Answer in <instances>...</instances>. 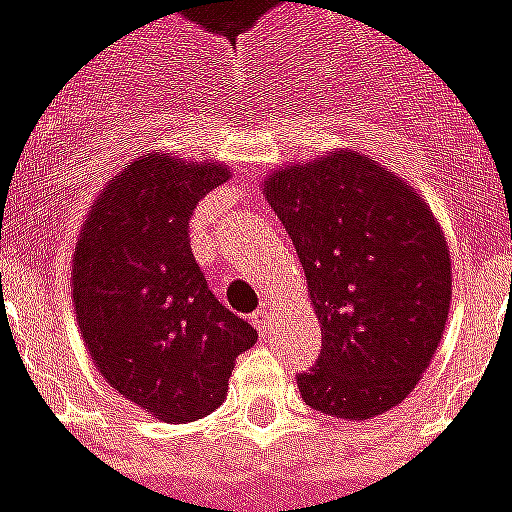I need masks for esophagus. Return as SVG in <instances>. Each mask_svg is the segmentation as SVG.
Wrapping results in <instances>:
<instances>
[{"label":"esophagus","mask_w":512,"mask_h":512,"mask_svg":"<svg viewBox=\"0 0 512 512\" xmlns=\"http://www.w3.org/2000/svg\"><path fill=\"white\" fill-rule=\"evenodd\" d=\"M250 324L259 329V332H267V327H270V312H267V307H259V310L250 315Z\"/></svg>","instance_id":"esophagus-1"}]
</instances>
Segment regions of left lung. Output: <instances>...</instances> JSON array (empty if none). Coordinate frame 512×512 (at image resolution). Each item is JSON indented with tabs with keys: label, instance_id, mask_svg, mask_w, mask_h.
<instances>
[{
	"label": "left lung",
	"instance_id": "obj_1",
	"mask_svg": "<svg viewBox=\"0 0 512 512\" xmlns=\"http://www.w3.org/2000/svg\"><path fill=\"white\" fill-rule=\"evenodd\" d=\"M264 197L296 245L321 324V355L296 375L304 403L349 423L403 403L451 307V259L431 208L352 149L273 171Z\"/></svg>",
	"mask_w": 512,
	"mask_h": 512
}]
</instances>
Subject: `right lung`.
Segmentation results:
<instances>
[{
	"label": "right lung",
	"mask_w": 512,
	"mask_h": 512,
	"mask_svg": "<svg viewBox=\"0 0 512 512\" xmlns=\"http://www.w3.org/2000/svg\"><path fill=\"white\" fill-rule=\"evenodd\" d=\"M231 177L222 163L154 152L115 174L72 253V301L89 358L112 389L163 423L225 403L256 329L222 307L191 253L188 219Z\"/></svg>",
	"instance_id": "1"
}]
</instances>
